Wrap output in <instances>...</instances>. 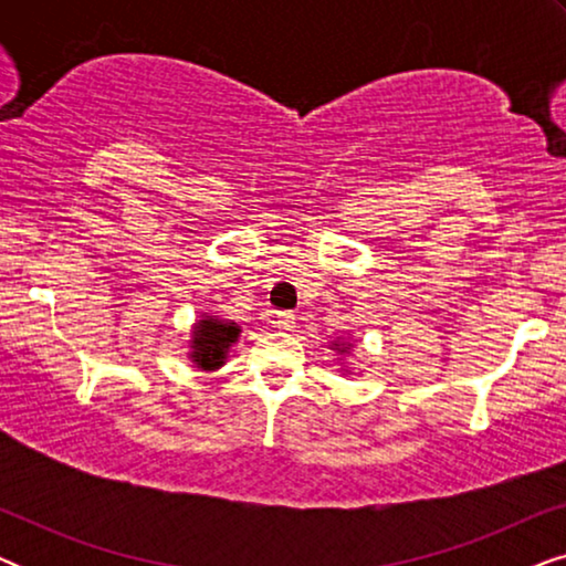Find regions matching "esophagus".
Listing matches in <instances>:
<instances>
[{
    "label": "esophagus",
    "mask_w": 566,
    "mask_h": 566,
    "mask_svg": "<svg viewBox=\"0 0 566 566\" xmlns=\"http://www.w3.org/2000/svg\"><path fill=\"white\" fill-rule=\"evenodd\" d=\"M275 324H277V327H281V329L289 332V329L296 327V314H291V312H277Z\"/></svg>",
    "instance_id": "obj_1"
}]
</instances>
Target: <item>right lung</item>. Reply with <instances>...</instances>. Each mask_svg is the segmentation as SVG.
<instances>
[{"label":"right lung","mask_w":566,"mask_h":566,"mask_svg":"<svg viewBox=\"0 0 566 566\" xmlns=\"http://www.w3.org/2000/svg\"><path fill=\"white\" fill-rule=\"evenodd\" d=\"M237 335L239 327L234 322L203 319L196 327V339H192V360L198 363V368H219Z\"/></svg>","instance_id":"obj_1"}]
</instances>
